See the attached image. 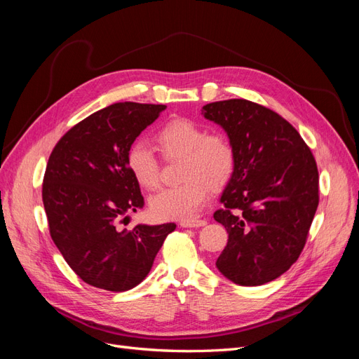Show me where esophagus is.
Segmentation results:
<instances>
[{
	"label": "esophagus",
	"mask_w": 359,
	"mask_h": 359,
	"mask_svg": "<svg viewBox=\"0 0 359 359\" xmlns=\"http://www.w3.org/2000/svg\"><path fill=\"white\" fill-rule=\"evenodd\" d=\"M180 224L182 227H201V226H205L206 222L205 220H191V222H181Z\"/></svg>",
	"instance_id": "obj_1"
}]
</instances>
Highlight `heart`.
I'll use <instances>...</instances> for the list:
<instances>
[{
  "label": "heart",
  "instance_id": "b5f03b06",
  "mask_svg": "<svg viewBox=\"0 0 359 359\" xmlns=\"http://www.w3.org/2000/svg\"><path fill=\"white\" fill-rule=\"evenodd\" d=\"M157 142L165 158L184 157L181 180L186 182L161 190L151 198V214L158 220L196 219L208 201L210 189L224 187L235 170L236 153L231 137L223 132H208V127L193 119L175 118L160 128ZM126 163L140 187H158L160 160L144 140L128 147Z\"/></svg>",
  "mask_w": 359,
  "mask_h": 359
}]
</instances>
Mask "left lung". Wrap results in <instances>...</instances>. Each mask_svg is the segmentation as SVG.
Returning <instances> with one entry per match:
<instances>
[{
	"label": "left lung",
	"instance_id": "8db88e82",
	"mask_svg": "<svg viewBox=\"0 0 359 359\" xmlns=\"http://www.w3.org/2000/svg\"><path fill=\"white\" fill-rule=\"evenodd\" d=\"M206 119L224 128L236 153L232 177L214 212L229 240L217 259L240 286L273 281L297 262L319 205V172L297 128L244 99L208 103Z\"/></svg>",
	"mask_w": 359,
	"mask_h": 359
}]
</instances>
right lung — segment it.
<instances>
[{
    "label": "right lung",
    "instance_id": "obj_1",
    "mask_svg": "<svg viewBox=\"0 0 359 359\" xmlns=\"http://www.w3.org/2000/svg\"><path fill=\"white\" fill-rule=\"evenodd\" d=\"M165 109V104L114 103L72 127L50 153L41 196L52 241L94 287L124 292L137 286L177 227L116 229L119 220L145 203L127 168V149Z\"/></svg>",
    "mask_w": 359,
    "mask_h": 359
}]
</instances>
